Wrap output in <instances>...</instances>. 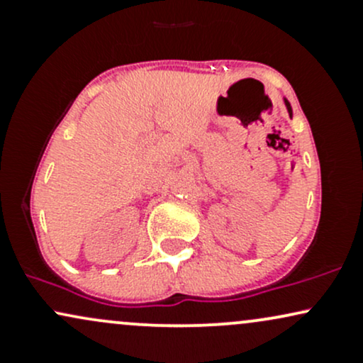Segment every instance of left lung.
Returning a JSON list of instances; mask_svg holds the SVG:
<instances>
[{"mask_svg": "<svg viewBox=\"0 0 363 363\" xmlns=\"http://www.w3.org/2000/svg\"><path fill=\"white\" fill-rule=\"evenodd\" d=\"M285 106H286V109H289V114L291 116V107H290V104H289V101H286V99H285Z\"/></svg>", "mask_w": 363, "mask_h": 363, "instance_id": "8db88e82", "label": "left lung"}]
</instances>
